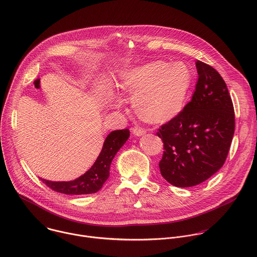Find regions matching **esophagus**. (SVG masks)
<instances>
[{"instance_id": "obj_1", "label": "esophagus", "mask_w": 257, "mask_h": 257, "mask_svg": "<svg viewBox=\"0 0 257 257\" xmlns=\"http://www.w3.org/2000/svg\"><path fill=\"white\" fill-rule=\"evenodd\" d=\"M132 132H133V134L135 136H142V135H144L146 133V131L144 129L140 128V127H134L132 129Z\"/></svg>"}]
</instances>
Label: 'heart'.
Segmentation results:
<instances>
[{"instance_id": "obj_1", "label": "heart", "mask_w": 257, "mask_h": 257, "mask_svg": "<svg viewBox=\"0 0 257 257\" xmlns=\"http://www.w3.org/2000/svg\"><path fill=\"white\" fill-rule=\"evenodd\" d=\"M192 81L193 74L187 64L153 61L125 72L119 89L132 95L133 110L142 121L161 124L182 111Z\"/></svg>"}]
</instances>
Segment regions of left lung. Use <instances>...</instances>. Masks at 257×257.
I'll return each mask as SVG.
<instances>
[{
  "mask_svg": "<svg viewBox=\"0 0 257 257\" xmlns=\"http://www.w3.org/2000/svg\"><path fill=\"white\" fill-rule=\"evenodd\" d=\"M198 81L192 99L157 132L164 144L159 168L176 187L202 183L224 164L235 128L232 100L220 74L196 62Z\"/></svg>",
  "mask_w": 257,
  "mask_h": 257,
  "instance_id": "obj_1",
  "label": "left lung"
}]
</instances>
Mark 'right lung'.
I'll return each instance as SVG.
<instances>
[{
	"mask_svg": "<svg viewBox=\"0 0 257 257\" xmlns=\"http://www.w3.org/2000/svg\"><path fill=\"white\" fill-rule=\"evenodd\" d=\"M130 136L128 129L112 131L105 139L102 150L92 167L73 181L41 180L52 190L67 195L91 194L99 191L110 175V165L116 153Z\"/></svg>",
	"mask_w": 257,
	"mask_h": 257,
	"instance_id": "add662e5",
	"label": "right lung"
}]
</instances>
